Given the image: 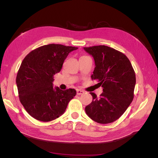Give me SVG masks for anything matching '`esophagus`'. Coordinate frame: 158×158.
Segmentation results:
<instances>
[{
    "label": "esophagus",
    "mask_w": 158,
    "mask_h": 158,
    "mask_svg": "<svg viewBox=\"0 0 158 158\" xmlns=\"http://www.w3.org/2000/svg\"><path fill=\"white\" fill-rule=\"evenodd\" d=\"M76 92H77V94L78 95H81V94H82L84 92L83 90H82V89H77L76 90Z\"/></svg>",
    "instance_id": "esophagus-1"
}]
</instances>
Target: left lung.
<instances>
[{"label":"left lung","instance_id":"1","mask_svg":"<svg viewBox=\"0 0 158 158\" xmlns=\"http://www.w3.org/2000/svg\"><path fill=\"white\" fill-rule=\"evenodd\" d=\"M94 58L95 67L91 76L103 87L98 98L90 92L93 100L85 108L94 121L108 124L115 121L125 112L134 98L136 75L127 56L106 45L84 47Z\"/></svg>","mask_w":158,"mask_h":158}]
</instances>
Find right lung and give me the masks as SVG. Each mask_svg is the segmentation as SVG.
Returning a JSON list of instances; mask_svg holds the SVG:
<instances>
[{"mask_svg": "<svg viewBox=\"0 0 158 158\" xmlns=\"http://www.w3.org/2000/svg\"><path fill=\"white\" fill-rule=\"evenodd\" d=\"M77 49L60 44L45 45L31 51L23 59L16 81L20 101L32 117L48 122L64 113L76 91L53 88L52 82L69 52Z\"/></svg>", "mask_w": 158, "mask_h": 158, "instance_id": "right-lung-1", "label": "right lung"}]
</instances>
